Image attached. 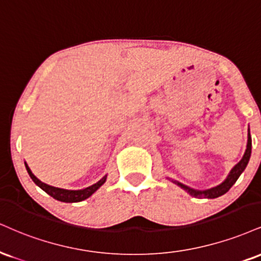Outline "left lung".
Listing matches in <instances>:
<instances>
[{"label": "left lung", "mask_w": 261, "mask_h": 261, "mask_svg": "<svg viewBox=\"0 0 261 261\" xmlns=\"http://www.w3.org/2000/svg\"><path fill=\"white\" fill-rule=\"evenodd\" d=\"M250 153H252V139H250V134H249L248 135L247 149H246V153H244L243 158L241 159V162L238 163L237 165H234V168L231 170L228 177L226 178V180L222 182L221 185L212 188V190L194 191V190H192V188H190V187L185 186V185L180 184V182H176V181H174V182L175 184H177L180 187L184 188L185 191H187V192L193 197H198V198H216V197H220V196H222V194H225L226 192H227V191L230 190L232 186H233L234 182L238 180L240 175L243 172V170L246 169V166L248 164V162H249Z\"/></svg>", "instance_id": "1"}]
</instances>
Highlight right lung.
<instances>
[{
	"label": "right lung",
	"instance_id": "right-lung-1",
	"mask_svg": "<svg viewBox=\"0 0 261 261\" xmlns=\"http://www.w3.org/2000/svg\"><path fill=\"white\" fill-rule=\"evenodd\" d=\"M25 168H27V170H28V172H29L30 177L33 178V181L35 182L37 186H39L40 188H42V190L45 191L46 193H48L49 196L53 197L55 199L61 200V202H65V203L81 202V200L89 198L91 194L95 193L96 191L98 190V188L106 182V176H105L102 178V180H99L98 182H97V184L92 185V186H90L87 188H84V190H79V191L63 190V188L53 187V186H49V185H46V184H43V182H41L39 178H37L35 175L31 172L29 166L27 165V163H25Z\"/></svg>",
	"mask_w": 261,
	"mask_h": 261
}]
</instances>
